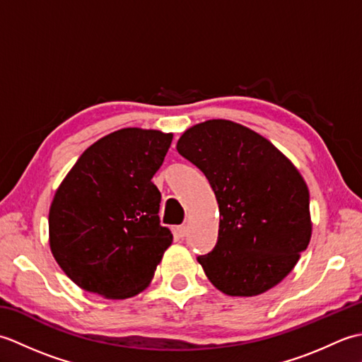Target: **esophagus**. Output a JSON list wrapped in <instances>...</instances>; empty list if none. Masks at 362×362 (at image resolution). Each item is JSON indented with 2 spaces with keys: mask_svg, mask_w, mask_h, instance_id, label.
<instances>
[{
  "mask_svg": "<svg viewBox=\"0 0 362 362\" xmlns=\"http://www.w3.org/2000/svg\"><path fill=\"white\" fill-rule=\"evenodd\" d=\"M177 233H179L180 236H187V233H188V226L182 224V226L177 227Z\"/></svg>",
  "mask_w": 362,
  "mask_h": 362,
  "instance_id": "34e87169",
  "label": "esophagus"
}]
</instances>
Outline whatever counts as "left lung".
<instances>
[{
    "instance_id": "8db88e82",
    "label": "left lung",
    "mask_w": 362,
    "mask_h": 362,
    "mask_svg": "<svg viewBox=\"0 0 362 362\" xmlns=\"http://www.w3.org/2000/svg\"><path fill=\"white\" fill-rule=\"evenodd\" d=\"M177 151L205 174L219 204L218 243L197 257L209 280L235 297L279 284L311 240L310 191L297 168L264 136L227 119L189 127Z\"/></svg>"
}]
</instances>
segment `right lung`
<instances>
[{"label":"right lung","mask_w":362,"mask_h":362,"mask_svg":"<svg viewBox=\"0 0 362 362\" xmlns=\"http://www.w3.org/2000/svg\"><path fill=\"white\" fill-rule=\"evenodd\" d=\"M173 134L127 127L82 153L54 194L49 247L79 288L129 298L151 283L173 243L160 226L161 194L152 183Z\"/></svg>","instance_id":"right-lung-1"}]
</instances>
